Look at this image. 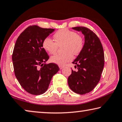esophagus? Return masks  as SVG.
<instances>
[{
    "instance_id": "esophagus-1",
    "label": "esophagus",
    "mask_w": 122,
    "mask_h": 122,
    "mask_svg": "<svg viewBox=\"0 0 122 122\" xmlns=\"http://www.w3.org/2000/svg\"><path fill=\"white\" fill-rule=\"evenodd\" d=\"M59 69H63V68H64V66L59 65Z\"/></svg>"
}]
</instances>
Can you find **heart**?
<instances>
[{
    "instance_id": "obj_1",
    "label": "heart",
    "mask_w": 122,
    "mask_h": 122,
    "mask_svg": "<svg viewBox=\"0 0 122 122\" xmlns=\"http://www.w3.org/2000/svg\"><path fill=\"white\" fill-rule=\"evenodd\" d=\"M55 41L47 37L43 40V47L50 54L55 53L58 45L64 44V53H57L51 56L50 60L52 63L59 65H64L73 59V54L78 55L84 47V39L82 36L78 35L74 31L63 29L58 31L54 35Z\"/></svg>"
}]
</instances>
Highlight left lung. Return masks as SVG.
I'll list each match as a JSON object with an SVG mask.
<instances>
[{"mask_svg":"<svg viewBox=\"0 0 122 122\" xmlns=\"http://www.w3.org/2000/svg\"><path fill=\"white\" fill-rule=\"evenodd\" d=\"M84 35V47L72 63L76 64L68 77V84L72 90L80 95L92 91L100 81L104 65V53L100 40L92 31L84 26L72 27Z\"/></svg>","mask_w":122,"mask_h":122,"instance_id":"1","label":"left lung"}]
</instances>
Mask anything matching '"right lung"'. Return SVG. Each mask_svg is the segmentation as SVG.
Masks as SVG:
<instances>
[{"instance_id":"1","label":"right lung","mask_w":122,"mask_h":122,"mask_svg":"<svg viewBox=\"0 0 122 122\" xmlns=\"http://www.w3.org/2000/svg\"><path fill=\"white\" fill-rule=\"evenodd\" d=\"M54 30L30 26L16 41L12 57L15 74L21 87L30 94L45 92L53 76L59 70L56 64L44 63L49 56L43 47V40Z\"/></svg>"}]
</instances>
